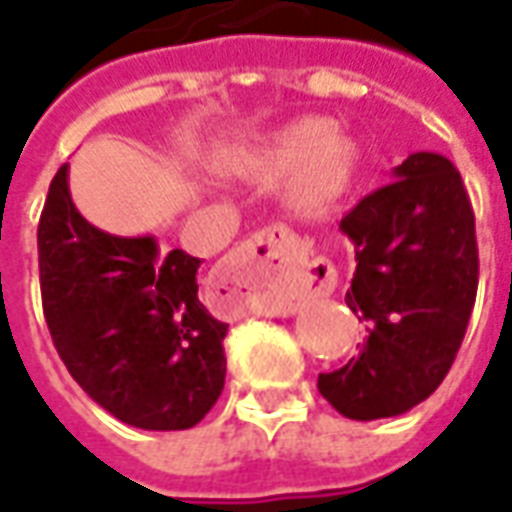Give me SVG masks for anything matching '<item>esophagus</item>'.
Listing matches in <instances>:
<instances>
[{"mask_svg":"<svg viewBox=\"0 0 512 512\" xmlns=\"http://www.w3.org/2000/svg\"><path fill=\"white\" fill-rule=\"evenodd\" d=\"M297 253L295 234L286 228H264L259 234L245 239L231 256L226 267L212 281V303L223 308L226 314H242L250 306L253 286L248 284L250 275H278L292 264ZM226 288L227 295L220 296L219 289Z\"/></svg>","mask_w":512,"mask_h":512,"instance_id":"34e87169","label":"esophagus"}]
</instances>
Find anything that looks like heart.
I'll use <instances>...</instances> for the list:
<instances>
[{"mask_svg":"<svg viewBox=\"0 0 512 512\" xmlns=\"http://www.w3.org/2000/svg\"><path fill=\"white\" fill-rule=\"evenodd\" d=\"M212 165L228 179L256 184L284 179L281 195L286 209L314 217L339 204L353 187L358 146L350 137L333 132L331 121L303 118L259 140L220 151Z\"/></svg>","mask_w":512,"mask_h":512,"instance_id":"obj_1","label":"heart"}]
</instances>
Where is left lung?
<instances>
[{
  "instance_id": "1",
  "label": "left lung",
  "mask_w": 512,
  "mask_h": 512,
  "mask_svg": "<svg viewBox=\"0 0 512 512\" xmlns=\"http://www.w3.org/2000/svg\"><path fill=\"white\" fill-rule=\"evenodd\" d=\"M339 228L355 248L344 303L369 336L317 389L347 419L400 416L441 386L469 325L480 275L471 201L447 157L419 151Z\"/></svg>"
}]
</instances>
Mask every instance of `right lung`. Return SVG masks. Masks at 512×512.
Here are the masks:
<instances>
[{"instance_id":"add662e5","label":"right lung","mask_w":512,"mask_h":512,"mask_svg":"<svg viewBox=\"0 0 512 512\" xmlns=\"http://www.w3.org/2000/svg\"><path fill=\"white\" fill-rule=\"evenodd\" d=\"M38 267L52 342L90 400L140 430H190L212 411L228 325L198 295L201 259L90 226L63 165L38 223Z\"/></svg>"}]
</instances>
